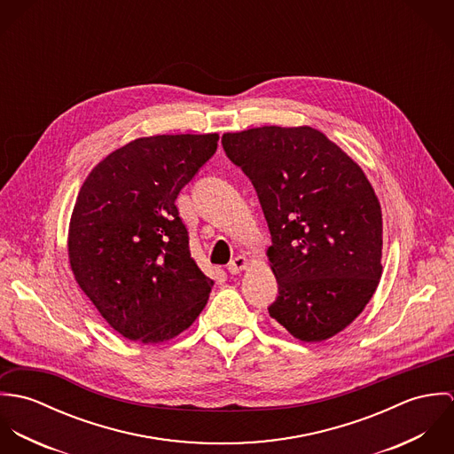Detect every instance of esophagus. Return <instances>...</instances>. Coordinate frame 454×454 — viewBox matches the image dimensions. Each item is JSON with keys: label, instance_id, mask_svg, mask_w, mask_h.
Instances as JSON below:
<instances>
[{"label": "esophagus", "instance_id": "esophagus-1", "mask_svg": "<svg viewBox=\"0 0 454 454\" xmlns=\"http://www.w3.org/2000/svg\"><path fill=\"white\" fill-rule=\"evenodd\" d=\"M248 267V259H245V257H236V259L231 260L229 262V265H227V270L231 272V274H239L241 270H245Z\"/></svg>", "mask_w": 454, "mask_h": 454}]
</instances>
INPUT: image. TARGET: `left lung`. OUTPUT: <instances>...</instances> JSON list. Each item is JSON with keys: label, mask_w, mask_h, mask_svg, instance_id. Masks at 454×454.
<instances>
[{"label": "left lung", "mask_w": 454, "mask_h": 454, "mask_svg": "<svg viewBox=\"0 0 454 454\" xmlns=\"http://www.w3.org/2000/svg\"><path fill=\"white\" fill-rule=\"evenodd\" d=\"M267 220L278 281L269 315L325 340L351 324L383 274V216L364 171L324 132L265 126L222 136Z\"/></svg>", "instance_id": "obj_1"}]
</instances>
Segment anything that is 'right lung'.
<instances>
[{"mask_svg":"<svg viewBox=\"0 0 454 454\" xmlns=\"http://www.w3.org/2000/svg\"><path fill=\"white\" fill-rule=\"evenodd\" d=\"M218 134L139 137L83 182L69 223V263L119 333L143 344L194 324L213 279L191 257L176 197L215 155Z\"/></svg>","mask_w":454,"mask_h":454,"instance_id":"obj_1","label":"right lung"}]
</instances>
